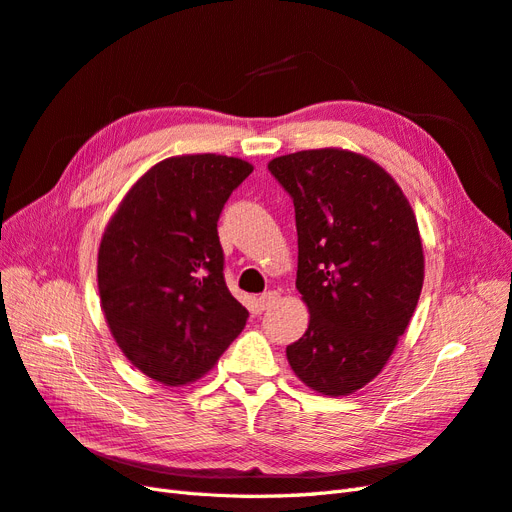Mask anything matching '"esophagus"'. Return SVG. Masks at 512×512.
<instances>
[{
    "instance_id": "obj_1",
    "label": "esophagus",
    "mask_w": 512,
    "mask_h": 512,
    "mask_svg": "<svg viewBox=\"0 0 512 512\" xmlns=\"http://www.w3.org/2000/svg\"><path fill=\"white\" fill-rule=\"evenodd\" d=\"M279 294H276V291H266V294H261L259 298H257V302H259V309L261 311H266V309H270V306H274L276 302H279Z\"/></svg>"
}]
</instances>
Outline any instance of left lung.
<instances>
[{
	"mask_svg": "<svg viewBox=\"0 0 512 512\" xmlns=\"http://www.w3.org/2000/svg\"><path fill=\"white\" fill-rule=\"evenodd\" d=\"M268 169L294 199L296 287L311 313L287 360L309 388L352 394L384 369L418 304L414 210L392 175L356 152L302 150Z\"/></svg>",
	"mask_w": 512,
	"mask_h": 512,
	"instance_id": "left-lung-1",
	"label": "left lung"
}]
</instances>
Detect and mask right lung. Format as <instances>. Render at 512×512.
Segmentation results:
<instances>
[{"instance_id": "add662e5", "label": "right lung", "mask_w": 512, "mask_h": 512, "mask_svg": "<svg viewBox=\"0 0 512 512\" xmlns=\"http://www.w3.org/2000/svg\"><path fill=\"white\" fill-rule=\"evenodd\" d=\"M242 158L160 160L130 188L98 248L100 306L124 356L165 386L206 375L246 326L225 283L218 216L251 175Z\"/></svg>"}]
</instances>
